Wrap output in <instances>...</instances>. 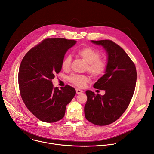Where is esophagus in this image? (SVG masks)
Returning <instances> with one entry per match:
<instances>
[{"label":"esophagus","instance_id":"1","mask_svg":"<svg viewBox=\"0 0 154 154\" xmlns=\"http://www.w3.org/2000/svg\"><path fill=\"white\" fill-rule=\"evenodd\" d=\"M76 93L77 94H81V93H82L83 92V91H82V90H80V89H79V88H76Z\"/></svg>","mask_w":154,"mask_h":154}]
</instances>
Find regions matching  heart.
<instances>
[{
  "instance_id": "heart-1",
  "label": "heart",
  "mask_w": 154,
  "mask_h": 154,
  "mask_svg": "<svg viewBox=\"0 0 154 154\" xmlns=\"http://www.w3.org/2000/svg\"><path fill=\"white\" fill-rule=\"evenodd\" d=\"M77 54L86 63L87 66L85 70L90 72L94 77H99L106 73L107 69V62L103 59H100V53L94 48L87 47L82 48L77 51ZM72 57L66 55L62 61L61 66L63 70H68L70 68ZM69 81L79 87H83L88 82L89 78L85 75L72 74L69 78Z\"/></svg>"
}]
</instances>
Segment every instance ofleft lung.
I'll return each instance as SVG.
<instances>
[{
	"instance_id": "left-lung-1",
	"label": "left lung",
	"mask_w": 154,
	"mask_h": 154,
	"mask_svg": "<svg viewBox=\"0 0 154 154\" xmlns=\"http://www.w3.org/2000/svg\"><path fill=\"white\" fill-rule=\"evenodd\" d=\"M101 45L107 54V69L94 87L106 92L103 95L85 92V117L97 125L114 122L127 109L132 98L137 80L134 63L124 50L110 40H91Z\"/></svg>"
}]
</instances>
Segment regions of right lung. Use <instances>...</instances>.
<instances>
[{
  "label": "right lung",
  "mask_w": 154,
  "mask_h": 154,
  "mask_svg": "<svg viewBox=\"0 0 154 154\" xmlns=\"http://www.w3.org/2000/svg\"><path fill=\"white\" fill-rule=\"evenodd\" d=\"M76 42L66 38L45 39L32 48L21 62L18 75L21 97L30 112L42 122L62 119L76 94L72 87L66 85L60 90L52 82L62 69L65 54Z\"/></svg>",
  "instance_id": "1"
}]
</instances>
